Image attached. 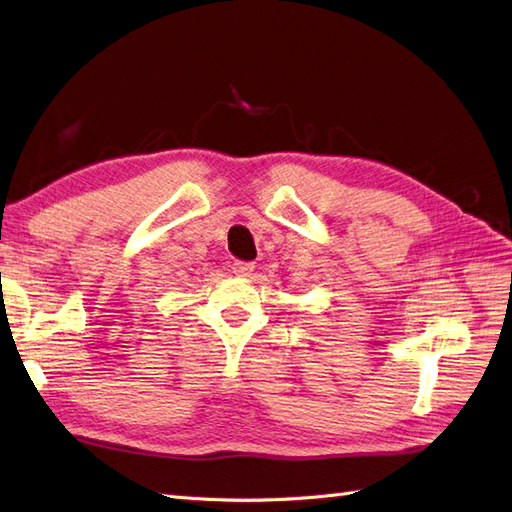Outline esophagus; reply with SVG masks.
Segmentation results:
<instances>
[{
  "mask_svg": "<svg viewBox=\"0 0 512 512\" xmlns=\"http://www.w3.org/2000/svg\"><path fill=\"white\" fill-rule=\"evenodd\" d=\"M254 269H256L254 262H247V260H235V262H232V273L239 275V277H250Z\"/></svg>",
  "mask_w": 512,
  "mask_h": 512,
  "instance_id": "1",
  "label": "esophagus"
}]
</instances>
